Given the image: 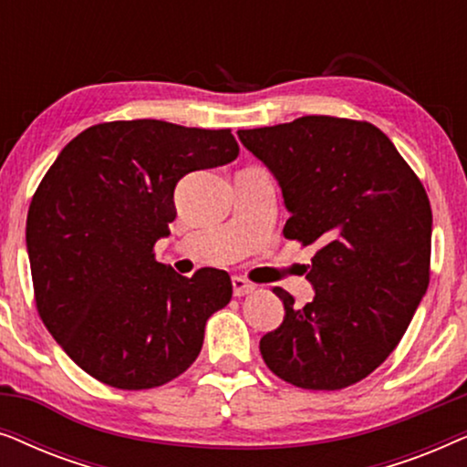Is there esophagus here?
Returning a JSON list of instances; mask_svg holds the SVG:
<instances>
[{
    "label": "esophagus",
    "instance_id": "esophagus-1",
    "mask_svg": "<svg viewBox=\"0 0 467 467\" xmlns=\"http://www.w3.org/2000/svg\"><path fill=\"white\" fill-rule=\"evenodd\" d=\"M232 285H234V296L235 297H244V296H248V293L254 291V285L248 283V280L242 278V276H234Z\"/></svg>",
    "mask_w": 467,
    "mask_h": 467
}]
</instances>
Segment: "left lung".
Listing matches in <instances>:
<instances>
[{
	"mask_svg": "<svg viewBox=\"0 0 467 467\" xmlns=\"http://www.w3.org/2000/svg\"><path fill=\"white\" fill-rule=\"evenodd\" d=\"M238 138L278 181L291 214L285 238L317 246L306 272L315 297L297 308L274 286L285 318L261 337V357L296 387L355 385L393 353L430 285L423 184L366 120L302 117Z\"/></svg>",
	"mask_w": 467,
	"mask_h": 467,
	"instance_id": "1",
	"label": "left lung"
}]
</instances>
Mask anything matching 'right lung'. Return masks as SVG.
Segmentation results:
<instances>
[{"label": "right lung", "instance_id": "right-lung-1", "mask_svg": "<svg viewBox=\"0 0 467 467\" xmlns=\"http://www.w3.org/2000/svg\"><path fill=\"white\" fill-rule=\"evenodd\" d=\"M229 130L138 119L78 133L42 178L27 214L36 306L72 361L138 391L181 376L210 315L232 299L225 270L181 276L155 259L184 174L238 157Z\"/></svg>", "mask_w": 467, "mask_h": 467}]
</instances>
